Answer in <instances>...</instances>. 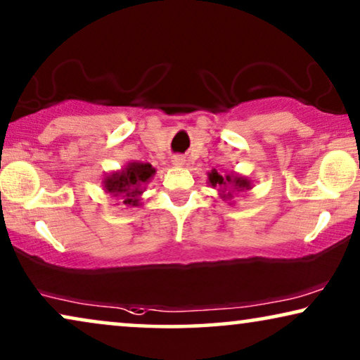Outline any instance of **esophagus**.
<instances>
[{"label":"esophagus","mask_w":360,"mask_h":360,"mask_svg":"<svg viewBox=\"0 0 360 360\" xmlns=\"http://www.w3.org/2000/svg\"><path fill=\"white\" fill-rule=\"evenodd\" d=\"M171 162H172V166H176V167H183V166L186 165V160H184L183 156H172Z\"/></svg>","instance_id":"esophagus-1"}]
</instances>
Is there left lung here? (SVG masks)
Returning a JSON list of instances; mask_svg holds the SVG:
<instances>
[{"label":"left lung","mask_w":360,"mask_h":360,"mask_svg":"<svg viewBox=\"0 0 360 360\" xmlns=\"http://www.w3.org/2000/svg\"><path fill=\"white\" fill-rule=\"evenodd\" d=\"M207 183L212 188H217L219 195L224 200H232L237 193H247L253 188L252 179L248 177L237 174V172L217 169L207 172Z\"/></svg>","instance_id":"left-lung-1"}]
</instances>
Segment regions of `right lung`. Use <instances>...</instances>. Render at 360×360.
Returning <instances> with one entry per match:
<instances>
[{
	"label": "right lung",
	"instance_id": "add662e5",
	"mask_svg": "<svg viewBox=\"0 0 360 360\" xmlns=\"http://www.w3.org/2000/svg\"><path fill=\"white\" fill-rule=\"evenodd\" d=\"M156 174V169L150 162L128 161L122 169L108 172L103 177V191L113 198L122 199V204L127 207H136L140 205L141 194L145 193L151 177Z\"/></svg>",
	"mask_w": 360,
	"mask_h": 360
}]
</instances>
